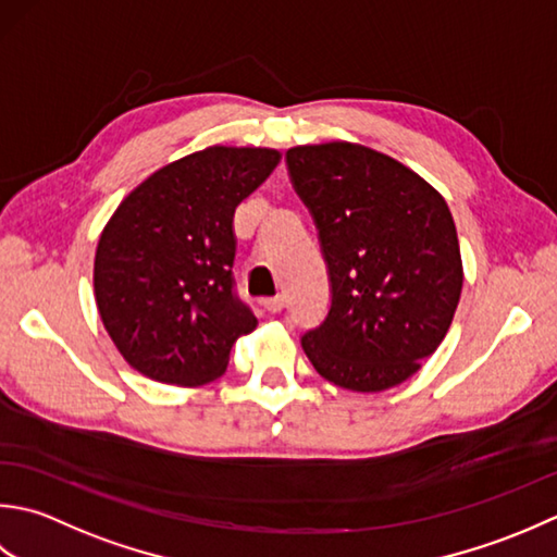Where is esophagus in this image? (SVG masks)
Returning <instances> with one entry per match:
<instances>
[{
    "instance_id": "esophagus-1",
    "label": "esophagus",
    "mask_w": 557,
    "mask_h": 557,
    "mask_svg": "<svg viewBox=\"0 0 557 557\" xmlns=\"http://www.w3.org/2000/svg\"><path fill=\"white\" fill-rule=\"evenodd\" d=\"M262 305L269 312H278V310H283V305H286V298H283L281 293H276V295H269V298H264Z\"/></svg>"
}]
</instances>
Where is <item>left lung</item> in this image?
Returning a JSON list of instances; mask_svg holds the SVG:
<instances>
[{
    "mask_svg": "<svg viewBox=\"0 0 557 557\" xmlns=\"http://www.w3.org/2000/svg\"><path fill=\"white\" fill-rule=\"evenodd\" d=\"M286 165L332 290L302 350L344 389L396 387L435 354L459 305L463 271L447 201L413 170L358 144L295 146Z\"/></svg>",
    "mask_w": 557,
    "mask_h": 557,
    "instance_id": "8db88e82",
    "label": "left lung"
}]
</instances>
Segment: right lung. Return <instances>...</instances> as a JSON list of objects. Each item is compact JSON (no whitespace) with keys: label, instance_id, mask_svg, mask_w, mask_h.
<instances>
[{"label":"right lung","instance_id":"1","mask_svg":"<svg viewBox=\"0 0 557 557\" xmlns=\"http://www.w3.org/2000/svg\"><path fill=\"white\" fill-rule=\"evenodd\" d=\"M281 161L274 149L211 146L156 170L100 233L94 288L117 350L180 387L219 380L237 336L257 326L235 293L237 203Z\"/></svg>","mask_w":557,"mask_h":557}]
</instances>
